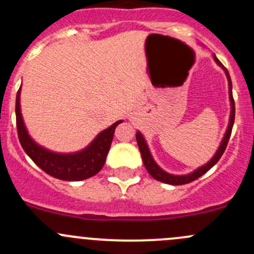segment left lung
Masks as SVG:
<instances>
[{
  "mask_svg": "<svg viewBox=\"0 0 254 254\" xmlns=\"http://www.w3.org/2000/svg\"><path fill=\"white\" fill-rule=\"evenodd\" d=\"M214 60L216 61L217 65H220L222 68H224L225 73H226L227 79H229L230 101H231V115H230V123H229V127H227L226 134H225L224 139H222V141H221V145H220L219 150L216 151V153H215L214 157H212L211 160H210L205 166H203V167L198 168V170L194 171V172L190 173V175H187V176H173V175H170V173L165 172V171H163V170H161V168L158 167L157 165H156V162H155V161H153L152 156H151L150 151H148V147H147V145H146L145 139H143L142 135L140 134V132H137V134H136V141H137V145H139L140 152H141V157H142L143 165H145V167H146V170H147V172L150 173V175L152 176L153 178L157 179V181L163 182V183H167V184H172V186H182V184L190 183V182H193V181H195V179H198L199 177L205 175L207 171H209L210 168H211L212 166H214L215 163H216L217 161H219L220 158H221L222 153H224L225 150H226L227 142H229L230 136H231L232 127H234V122H235V101H234V96H232V82H231V78H230L229 71L226 70V67H225V66L222 65L221 63H220V60L215 55H214Z\"/></svg>",
  "mask_w": 254,
  "mask_h": 254,
  "instance_id": "left-lung-1",
  "label": "left lung"
}]
</instances>
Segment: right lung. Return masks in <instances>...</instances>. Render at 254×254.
<instances>
[{
    "label": "right lung",
    "instance_id": "obj_1",
    "mask_svg": "<svg viewBox=\"0 0 254 254\" xmlns=\"http://www.w3.org/2000/svg\"><path fill=\"white\" fill-rule=\"evenodd\" d=\"M20 88L18 89L16 97V120L18 139L23 150L32 158L33 162L42 168L45 173L63 181H83L93 177L102 170L106 162L107 155L111 148L114 130L122 120L114 123L108 129L103 130L93 142L83 151L70 155L50 152L37 145L25 130L19 107Z\"/></svg>",
    "mask_w": 254,
    "mask_h": 254
}]
</instances>
